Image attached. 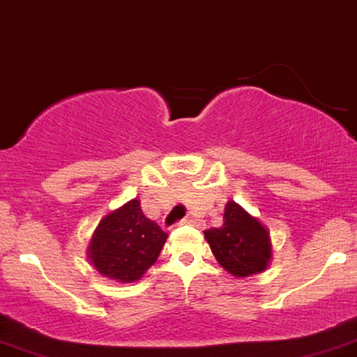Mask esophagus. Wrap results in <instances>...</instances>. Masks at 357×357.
<instances>
[{
    "mask_svg": "<svg viewBox=\"0 0 357 357\" xmlns=\"http://www.w3.org/2000/svg\"><path fill=\"white\" fill-rule=\"evenodd\" d=\"M179 225H192V226L199 227V229H203V227H204V221H201V220H196V218H191V216H188V218H184L183 221H179Z\"/></svg>",
    "mask_w": 357,
    "mask_h": 357,
    "instance_id": "34e87169",
    "label": "esophagus"
}]
</instances>
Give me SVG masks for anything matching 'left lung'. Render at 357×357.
Here are the masks:
<instances>
[{"label": "left lung", "mask_w": 357, "mask_h": 357, "mask_svg": "<svg viewBox=\"0 0 357 357\" xmlns=\"http://www.w3.org/2000/svg\"><path fill=\"white\" fill-rule=\"evenodd\" d=\"M204 238L221 268L234 278L263 273L273 259L269 229L233 199L226 203L222 226L204 231Z\"/></svg>", "instance_id": "left-lung-1"}]
</instances>
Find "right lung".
<instances>
[{"instance_id":"obj_1","label":"right lung","mask_w":357,"mask_h":357,"mask_svg":"<svg viewBox=\"0 0 357 357\" xmlns=\"http://www.w3.org/2000/svg\"><path fill=\"white\" fill-rule=\"evenodd\" d=\"M166 238L158 222L144 216L135 197L102 218L86 257L101 276L123 284L135 282L156 263Z\"/></svg>"}]
</instances>
